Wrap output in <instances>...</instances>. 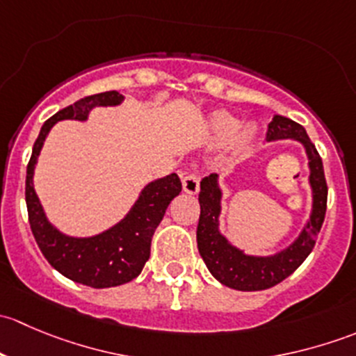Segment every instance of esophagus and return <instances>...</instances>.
Masks as SVG:
<instances>
[{"label": "esophagus", "mask_w": 356, "mask_h": 356, "mask_svg": "<svg viewBox=\"0 0 356 356\" xmlns=\"http://www.w3.org/2000/svg\"><path fill=\"white\" fill-rule=\"evenodd\" d=\"M182 188H184L186 193H189V195H196V193L200 191V175L196 170H191L188 172V174L184 175V179H182Z\"/></svg>", "instance_id": "1"}]
</instances>
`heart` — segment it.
<instances>
[{
	"label": "heart",
	"instance_id": "1",
	"mask_svg": "<svg viewBox=\"0 0 356 356\" xmlns=\"http://www.w3.org/2000/svg\"><path fill=\"white\" fill-rule=\"evenodd\" d=\"M211 129H213L215 136H217L218 139H227L238 132L239 120L236 117H232L231 113H227V111H217V113L213 115V118H211ZM250 138L251 131L248 129V131L243 132V139L248 141Z\"/></svg>",
	"mask_w": 356,
	"mask_h": 356
}]
</instances>
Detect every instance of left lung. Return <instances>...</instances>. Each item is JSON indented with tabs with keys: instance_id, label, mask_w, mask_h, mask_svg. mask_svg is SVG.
I'll list each match as a JSON object with an SVG mask.
<instances>
[{
	"instance_id": "left-lung-1",
	"label": "left lung",
	"mask_w": 356,
	"mask_h": 356,
	"mask_svg": "<svg viewBox=\"0 0 356 356\" xmlns=\"http://www.w3.org/2000/svg\"><path fill=\"white\" fill-rule=\"evenodd\" d=\"M275 139H296L305 146L308 165H310V184L314 191V211L310 222L303 229L300 238L279 254L265 258L248 257L243 251L229 245L227 239L218 232L222 195L217 186V174H210L201 179L198 198L201 211L198 231H196L198 250L211 275L227 288L261 291L282 282L312 253L324 224L325 210H327V182L317 148L300 124L282 115H275L268 124L267 141H275Z\"/></svg>"
}]
</instances>
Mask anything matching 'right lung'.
<instances>
[{
	"label": "right lung",
	"instance_id": "right-lung-1",
	"mask_svg": "<svg viewBox=\"0 0 356 356\" xmlns=\"http://www.w3.org/2000/svg\"><path fill=\"white\" fill-rule=\"evenodd\" d=\"M122 99L124 96L118 95L117 91L99 92V95L86 96L49 117L41 127L27 163L25 201H27L29 224L39 250L42 251L49 265L60 274L70 281L91 288L120 286L141 274L149 258L153 234L170 201L182 191L181 179L177 174H170L152 182L143 189L139 200L120 224L95 238L77 239L63 236L46 220L44 211L32 186V175L42 143L56 122L65 118L86 120L88 113L95 106H113L122 103Z\"/></svg>",
	"mask_w": 356,
	"mask_h": 356
}]
</instances>
